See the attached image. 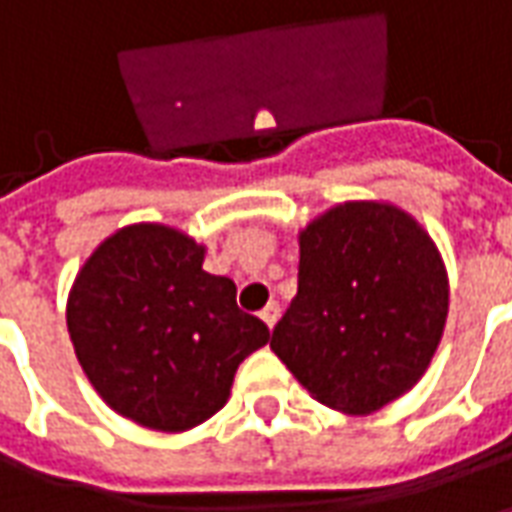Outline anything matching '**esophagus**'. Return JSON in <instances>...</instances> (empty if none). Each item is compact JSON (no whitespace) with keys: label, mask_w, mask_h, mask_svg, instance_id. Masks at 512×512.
<instances>
[{"label":"esophagus","mask_w":512,"mask_h":512,"mask_svg":"<svg viewBox=\"0 0 512 512\" xmlns=\"http://www.w3.org/2000/svg\"><path fill=\"white\" fill-rule=\"evenodd\" d=\"M279 315H282V310H279L277 301H271V304H268L266 310L260 312V318H263V323H266L268 329H274V326H277Z\"/></svg>","instance_id":"1"}]
</instances>
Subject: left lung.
<instances>
[{"mask_svg":"<svg viewBox=\"0 0 512 512\" xmlns=\"http://www.w3.org/2000/svg\"><path fill=\"white\" fill-rule=\"evenodd\" d=\"M450 310L447 268L389 202H343L299 233V293L271 351L318 403L373 414L425 376Z\"/></svg>","mask_w":512,"mask_h":512,"instance_id":"1","label":"left lung"}]
</instances>
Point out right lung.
Segmentation results:
<instances>
[{"label": "right lung", "instance_id": "add662e5", "mask_svg": "<svg viewBox=\"0 0 512 512\" xmlns=\"http://www.w3.org/2000/svg\"><path fill=\"white\" fill-rule=\"evenodd\" d=\"M205 246L167 224H128L87 257L68 296L73 351L120 417L164 433L197 428L230 397L235 370L271 340L202 271Z\"/></svg>", "mask_w": 512, "mask_h": 512}]
</instances>
